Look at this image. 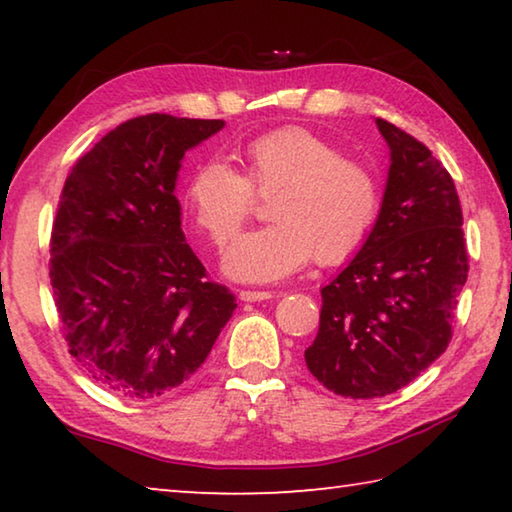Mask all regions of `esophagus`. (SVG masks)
I'll return each instance as SVG.
<instances>
[{
  "label": "esophagus",
  "instance_id": "34e87169",
  "mask_svg": "<svg viewBox=\"0 0 512 512\" xmlns=\"http://www.w3.org/2000/svg\"><path fill=\"white\" fill-rule=\"evenodd\" d=\"M239 298L244 302H259V300H271L275 298L273 291H250V289H244L239 291Z\"/></svg>",
  "mask_w": 512,
  "mask_h": 512
}]
</instances>
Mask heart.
<instances>
[{"mask_svg":"<svg viewBox=\"0 0 512 512\" xmlns=\"http://www.w3.org/2000/svg\"><path fill=\"white\" fill-rule=\"evenodd\" d=\"M246 176L223 160H207L187 185L192 219L216 246L235 237L255 205L271 196L273 223L232 241L225 275L241 282H275L316 262L332 266L352 257L379 212V185L361 162L302 126H282L250 140Z\"/></svg>","mask_w":512,"mask_h":512,"instance_id":"b5f03b06","label":"heart"}]
</instances>
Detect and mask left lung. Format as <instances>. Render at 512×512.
<instances>
[{"label": "left lung", "instance_id": "1", "mask_svg": "<svg viewBox=\"0 0 512 512\" xmlns=\"http://www.w3.org/2000/svg\"><path fill=\"white\" fill-rule=\"evenodd\" d=\"M375 124L391 151L377 221L350 264L320 289V327L305 350L311 375L352 400L400 391L447 350L467 280L452 176L402 128Z\"/></svg>", "mask_w": 512, "mask_h": 512}]
</instances>
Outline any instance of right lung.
I'll list each match as a JSON object with an SVG mask.
<instances>
[{"instance_id":"add662e5","label":"right lung","mask_w":512,"mask_h":512,"mask_svg":"<svg viewBox=\"0 0 512 512\" xmlns=\"http://www.w3.org/2000/svg\"><path fill=\"white\" fill-rule=\"evenodd\" d=\"M223 119H128L74 164L51 232L49 277L69 354L92 381L153 400L207 359L237 302L207 280L180 228L185 151Z\"/></svg>"}]
</instances>
